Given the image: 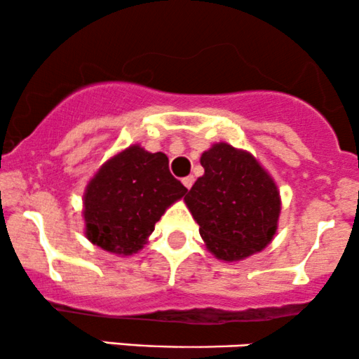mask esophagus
Instances as JSON below:
<instances>
[{"label":"esophagus","mask_w":359,"mask_h":359,"mask_svg":"<svg viewBox=\"0 0 359 359\" xmlns=\"http://www.w3.org/2000/svg\"><path fill=\"white\" fill-rule=\"evenodd\" d=\"M193 183H195V178H193V176H187V178H183V184H184V187H187L188 189L193 187Z\"/></svg>","instance_id":"obj_1"}]
</instances>
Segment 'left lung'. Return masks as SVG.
I'll use <instances>...</instances> for the list:
<instances>
[{"label":"left lung","instance_id":"8db88e82","mask_svg":"<svg viewBox=\"0 0 359 359\" xmlns=\"http://www.w3.org/2000/svg\"><path fill=\"white\" fill-rule=\"evenodd\" d=\"M205 175L184 196L206 248L233 262L264 250L277 230L280 198L250 153L220 142L201 154Z\"/></svg>","mask_w":359,"mask_h":359}]
</instances>
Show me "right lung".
I'll return each instance as SVG.
<instances>
[{"label": "right lung", "instance_id": "right-lung-1", "mask_svg": "<svg viewBox=\"0 0 359 359\" xmlns=\"http://www.w3.org/2000/svg\"><path fill=\"white\" fill-rule=\"evenodd\" d=\"M163 153L130 146L90 180L83 195L87 238L117 255L141 250L166 208L188 191Z\"/></svg>", "mask_w": 359, "mask_h": 359}]
</instances>
